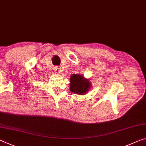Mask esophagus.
<instances>
[{"label":"esophagus","instance_id":"1","mask_svg":"<svg viewBox=\"0 0 146 146\" xmlns=\"http://www.w3.org/2000/svg\"><path fill=\"white\" fill-rule=\"evenodd\" d=\"M54 71H55V72H56L58 74H60V72H61L60 68V67H58V66L55 67V68H54Z\"/></svg>","mask_w":146,"mask_h":146}]
</instances>
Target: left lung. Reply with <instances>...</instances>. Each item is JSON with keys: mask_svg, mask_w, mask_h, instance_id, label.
<instances>
[{"mask_svg": "<svg viewBox=\"0 0 146 146\" xmlns=\"http://www.w3.org/2000/svg\"><path fill=\"white\" fill-rule=\"evenodd\" d=\"M91 87L89 79L85 78L84 76L73 74L70 77L71 92L78 95H84L88 93Z\"/></svg>", "mask_w": 146, "mask_h": 146, "instance_id": "left-lung-1", "label": "left lung"}]
</instances>
